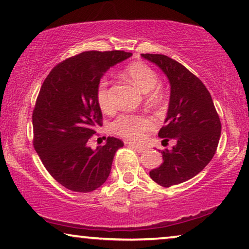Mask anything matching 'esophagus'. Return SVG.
Instances as JSON below:
<instances>
[{
	"instance_id": "34e87169",
	"label": "esophagus",
	"mask_w": 249,
	"mask_h": 249,
	"mask_svg": "<svg viewBox=\"0 0 249 249\" xmlns=\"http://www.w3.org/2000/svg\"><path fill=\"white\" fill-rule=\"evenodd\" d=\"M127 146L128 147H132V148H134L135 149V151H137L139 153H142V152H144L145 151V147L144 146H141V145H136V144H134V143H131V142H127Z\"/></svg>"
}]
</instances>
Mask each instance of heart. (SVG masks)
Returning a JSON list of instances; mask_svg holds the SVG:
<instances>
[{
	"instance_id": "b5f03b06",
	"label": "heart",
	"mask_w": 249,
	"mask_h": 249,
	"mask_svg": "<svg viewBox=\"0 0 249 249\" xmlns=\"http://www.w3.org/2000/svg\"><path fill=\"white\" fill-rule=\"evenodd\" d=\"M125 76L131 81L142 92L148 93L152 100H159L160 90L155 89L159 83V76L155 71L142 62H134L124 71ZM97 103L103 112L109 113L113 110V102L110 98L108 81L106 77L101 78L96 89ZM153 126L149 117L143 114H121L110 125L112 132L131 141H140L144 133Z\"/></svg>"
}]
</instances>
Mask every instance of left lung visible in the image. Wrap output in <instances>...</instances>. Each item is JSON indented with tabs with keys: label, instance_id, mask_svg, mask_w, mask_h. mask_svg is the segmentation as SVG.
Here are the masks:
<instances>
[{
	"label": "left lung",
	"instance_id": "obj_1",
	"mask_svg": "<svg viewBox=\"0 0 249 249\" xmlns=\"http://www.w3.org/2000/svg\"><path fill=\"white\" fill-rule=\"evenodd\" d=\"M159 66L171 86L165 126L160 129L161 144L174 141L172 149L161 151L163 163L149 172L163 187L184 183L206 167L215 155L220 131L219 116L203 82L173 58L161 54H142Z\"/></svg>",
	"mask_w": 249,
	"mask_h": 249
}]
</instances>
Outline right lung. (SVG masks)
<instances>
[{
    "label": "right lung",
    "mask_w": 249,
    "mask_h": 249,
    "mask_svg": "<svg viewBox=\"0 0 249 249\" xmlns=\"http://www.w3.org/2000/svg\"><path fill=\"white\" fill-rule=\"evenodd\" d=\"M124 51H88L57 64L47 75L33 110V145L55 180L70 191L89 193L108 178L118 148L107 137L92 149L89 141L102 126L98 82L109 68L131 57Z\"/></svg>",
    "instance_id": "add662e5"
}]
</instances>
